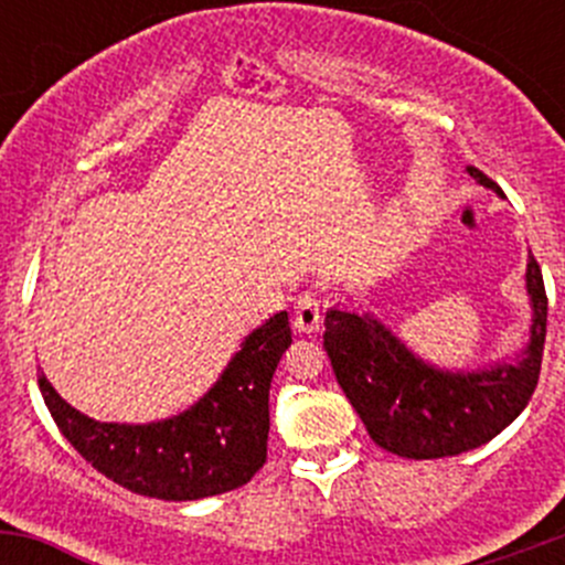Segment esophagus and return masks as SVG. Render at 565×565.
<instances>
[{"mask_svg": "<svg viewBox=\"0 0 565 565\" xmlns=\"http://www.w3.org/2000/svg\"><path fill=\"white\" fill-rule=\"evenodd\" d=\"M322 324V300L317 292H303L295 300V328L300 333H315Z\"/></svg>", "mask_w": 565, "mask_h": 565, "instance_id": "1", "label": "esophagus"}]
</instances>
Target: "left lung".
Masks as SVG:
<instances>
[{"label":"left lung","instance_id":"left-lung-1","mask_svg":"<svg viewBox=\"0 0 565 565\" xmlns=\"http://www.w3.org/2000/svg\"><path fill=\"white\" fill-rule=\"evenodd\" d=\"M467 174L498 191L476 167H467ZM525 281L533 309L527 347L514 361L476 372H448L420 361L372 315L341 309L324 315L330 366L380 448L404 459L457 457L498 437L527 407L546 339L544 278L533 256Z\"/></svg>","mask_w":565,"mask_h":565}]
</instances>
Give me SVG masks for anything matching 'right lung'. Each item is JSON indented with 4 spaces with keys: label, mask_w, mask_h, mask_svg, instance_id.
<instances>
[{
    "label": "right lung",
    "mask_w": 565,
    "mask_h": 565,
    "mask_svg": "<svg viewBox=\"0 0 565 565\" xmlns=\"http://www.w3.org/2000/svg\"><path fill=\"white\" fill-rule=\"evenodd\" d=\"M292 344L287 311L246 335L241 350L193 407L156 424H100L65 402L38 369V385L65 440L119 487L158 500L232 492L267 459L273 374Z\"/></svg>",
    "instance_id": "right-lung-1"
}]
</instances>
